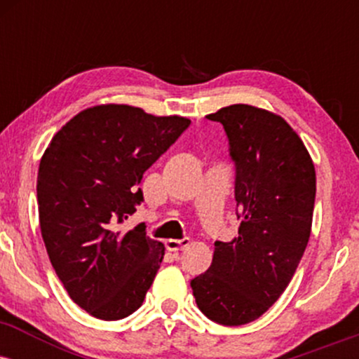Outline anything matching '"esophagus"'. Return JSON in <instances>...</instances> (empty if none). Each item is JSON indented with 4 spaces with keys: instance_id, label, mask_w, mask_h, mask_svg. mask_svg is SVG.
Returning <instances> with one entry per match:
<instances>
[{
    "instance_id": "34e87169",
    "label": "esophagus",
    "mask_w": 359,
    "mask_h": 359,
    "mask_svg": "<svg viewBox=\"0 0 359 359\" xmlns=\"http://www.w3.org/2000/svg\"><path fill=\"white\" fill-rule=\"evenodd\" d=\"M187 245H189V238H184V240H167L165 241V248L168 251H182Z\"/></svg>"
}]
</instances>
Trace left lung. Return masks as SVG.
<instances>
[{
  "mask_svg": "<svg viewBox=\"0 0 359 359\" xmlns=\"http://www.w3.org/2000/svg\"><path fill=\"white\" fill-rule=\"evenodd\" d=\"M205 118L221 123L228 135L241 224L233 241L214 243L211 266L191 287L205 317L243 325L277 302L297 270L311 236L316 168L302 140L278 114L231 104Z\"/></svg>",
  "mask_w": 359,
  "mask_h": 359,
  "instance_id": "left-lung-1",
  "label": "left lung"
}]
</instances>
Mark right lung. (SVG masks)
Masks as SVG:
<instances>
[{"instance_id": "right-lung-1", "label": "right lung", "mask_w": 359, "mask_h": 359, "mask_svg": "<svg viewBox=\"0 0 359 359\" xmlns=\"http://www.w3.org/2000/svg\"><path fill=\"white\" fill-rule=\"evenodd\" d=\"M191 119L154 116L128 104L88 108L65 123L40 160V231L69 297L90 316L118 320L143 304L165 246L138 224L119 228L137 205L147 168Z\"/></svg>"}]
</instances>
